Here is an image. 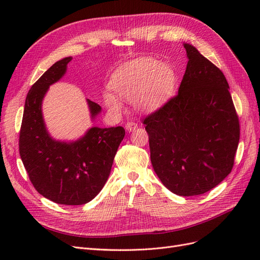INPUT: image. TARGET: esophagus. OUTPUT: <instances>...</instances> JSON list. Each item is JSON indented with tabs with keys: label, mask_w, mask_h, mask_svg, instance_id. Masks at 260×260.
<instances>
[{
	"label": "esophagus",
	"mask_w": 260,
	"mask_h": 260,
	"mask_svg": "<svg viewBox=\"0 0 260 260\" xmlns=\"http://www.w3.org/2000/svg\"><path fill=\"white\" fill-rule=\"evenodd\" d=\"M137 128H138V123L135 121H129V122H127V124H125V130L129 132L136 130Z\"/></svg>",
	"instance_id": "obj_1"
}]
</instances>
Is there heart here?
<instances>
[{
    "label": "heart",
    "mask_w": 260,
    "mask_h": 260,
    "mask_svg": "<svg viewBox=\"0 0 260 260\" xmlns=\"http://www.w3.org/2000/svg\"><path fill=\"white\" fill-rule=\"evenodd\" d=\"M176 77L172 68L159 60L142 57L118 69L112 86L118 96L125 101L136 100V105L144 112H153L164 105L174 91ZM105 103L112 111H120V100L105 94Z\"/></svg>",
    "instance_id": "heart-1"
}]
</instances>
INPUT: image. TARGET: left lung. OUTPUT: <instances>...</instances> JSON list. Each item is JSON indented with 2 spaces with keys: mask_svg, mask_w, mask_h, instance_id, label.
I'll return each instance as SVG.
<instances>
[{
  "mask_svg": "<svg viewBox=\"0 0 260 260\" xmlns=\"http://www.w3.org/2000/svg\"><path fill=\"white\" fill-rule=\"evenodd\" d=\"M187 65L179 92L143 123L154 171L180 196L201 195L230 174L240 122L229 84L217 66L184 43Z\"/></svg>",
  "mask_w": 260,
  "mask_h": 260,
  "instance_id": "8db88e82",
  "label": "left lung"
}]
</instances>
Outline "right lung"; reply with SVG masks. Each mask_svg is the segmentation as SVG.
I'll return each mask as SVG.
<instances>
[{
    "instance_id": "right-lung-1",
    "label": "right lung",
    "mask_w": 260,
    "mask_h": 260,
    "mask_svg": "<svg viewBox=\"0 0 260 260\" xmlns=\"http://www.w3.org/2000/svg\"><path fill=\"white\" fill-rule=\"evenodd\" d=\"M72 57L55 62L29 90L19 132V154L36 190L62 205H83L101 192L108 179L117 149L125 135L122 127H93L74 142L51 138L42 116L49 86L65 75ZM88 101L91 117L101 106Z\"/></svg>"
}]
</instances>
